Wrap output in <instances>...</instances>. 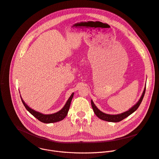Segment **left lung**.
<instances>
[{
	"label": "left lung",
	"mask_w": 159,
	"mask_h": 159,
	"mask_svg": "<svg viewBox=\"0 0 159 159\" xmlns=\"http://www.w3.org/2000/svg\"><path fill=\"white\" fill-rule=\"evenodd\" d=\"M145 91H146V85H145V87H144V91H143V94H142L140 99L139 100V101L133 107H131L129 110H128V111H125L124 113H120V114L110 115V114H106V113H103L102 111H101V110H99L98 109L97 107L95 105V104L93 102L92 100L91 101V106H92V108H93L95 114L98 116L99 119H101V120H105V121H107V122H120V121L122 120L125 118L128 117L129 115L132 114L133 112H135L138 109V107H139L140 104L142 102V101H143V99L144 98V94H145Z\"/></svg>",
	"instance_id": "1"
}]
</instances>
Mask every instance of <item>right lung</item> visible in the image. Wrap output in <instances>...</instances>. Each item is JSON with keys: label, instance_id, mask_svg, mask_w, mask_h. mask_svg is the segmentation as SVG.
Segmentation results:
<instances>
[{"label": "right lung", "instance_id": "obj_1", "mask_svg": "<svg viewBox=\"0 0 159 159\" xmlns=\"http://www.w3.org/2000/svg\"><path fill=\"white\" fill-rule=\"evenodd\" d=\"M73 95H74V93H73L71 95V96L70 97L68 101H67L66 103L65 104L64 106L62 108L60 111H58L53 114H48V115L43 114V113H40L39 111H37L31 109V107H30L26 103H25V102L23 101L22 97H21V95H20V98H21L22 102L24 106H25V107H26V109L32 115L34 116L36 119H37L39 120H40L42 122L46 123V124H49V123H53V122L61 121L66 117V115H68L71 100L73 98Z\"/></svg>", "mask_w": 159, "mask_h": 159}]
</instances>
